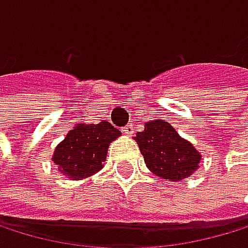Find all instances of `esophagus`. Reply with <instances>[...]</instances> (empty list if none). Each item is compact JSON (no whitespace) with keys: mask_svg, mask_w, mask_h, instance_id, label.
<instances>
[{"mask_svg":"<svg viewBox=\"0 0 248 248\" xmlns=\"http://www.w3.org/2000/svg\"><path fill=\"white\" fill-rule=\"evenodd\" d=\"M123 132H125L126 135H131L134 132V126L132 125H126L125 128H123Z\"/></svg>","mask_w":248,"mask_h":248,"instance_id":"esophagus-1","label":"esophagus"}]
</instances>
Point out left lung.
Listing matches in <instances>:
<instances>
[{"instance_id":"1","label":"left lung","mask_w":248,"mask_h":248,"mask_svg":"<svg viewBox=\"0 0 248 248\" xmlns=\"http://www.w3.org/2000/svg\"><path fill=\"white\" fill-rule=\"evenodd\" d=\"M144 156L147 168L171 182H178L192 175L201 162L199 153L190 142L164 120H152L144 125V131L134 137Z\"/></svg>"}]
</instances>
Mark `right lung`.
<instances>
[{
    "instance_id": "obj_1",
    "label": "right lung",
    "mask_w": 248,
    "mask_h": 248,
    "mask_svg": "<svg viewBox=\"0 0 248 248\" xmlns=\"http://www.w3.org/2000/svg\"><path fill=\"white\" fill-rule=\"evenodd\" d=\"M119 135L120 131L106 120L96 125L78 123L58 144L52 159L59 172L68 178H86L104 167L110 142Z\"/></svg>"
}]
</instances>
